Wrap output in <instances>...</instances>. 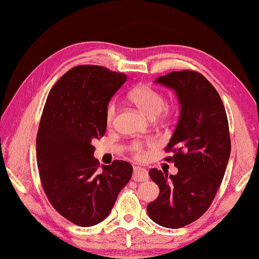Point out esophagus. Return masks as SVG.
Instances as JSON below:
<instances>
[{"label": "esophagus", "mask_w": 259, "mask_h": 259, "mask_svg": "<svg viewBox=\"0 0 259 259\" xmlns=\"http://www.w3.org/2000/svg\"><path fill=\"white\" fill-rule=\"evenodd\" d=\"M132 178L134 179L135 182H146V180L149 179L148 170L145 167L135 166L134 167V173H133Z\"/></svg>", "instance_id": "obj_1"}]
</instances>
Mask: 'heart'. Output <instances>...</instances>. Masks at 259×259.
I'll use <instances>...</instances> for the list:
<instances>
[{
    "label": "heart",
    "mask_w": 259,
    "mask_h": 259,
    "mask_svg": "<svg viewBox=\"0 0 259 259\" xmlns=\"http://www.w3.org/2000/svg\"><path fill=\"white\" fill-rule=\"evenodd\" d=\"M128 98L134 104L139 111L144 113L149 119H155L160 115L165 107V99L162 94L154 90L153 88L146 84L138 85L128 93ZM115 114V104L111 103L107 108L106 121L111 124ZM149 144L134 143L131 146V151L138 159H143L145 156V148Z\"/></svg>",
    "instance_id": "1"
}]
</instances>
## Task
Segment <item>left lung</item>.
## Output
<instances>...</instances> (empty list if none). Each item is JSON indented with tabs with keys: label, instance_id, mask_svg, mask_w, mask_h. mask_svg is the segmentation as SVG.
<instances>
[{
	"label": "left lung",
	"instance_id": "left-lung-1",
	"mask_svg": "<svg viewBox=\"0 0 259 259\" xmlns=\"http://www.w3.org/2000/svg\"><path fill=\"white\" fill-rule=\"evenodd\" d=\"M154 83L174 91L179 117L165 150L174 152L176 175L152 168L160 193L147 206L148 215L165 228L197 221L209 207L222 184L231 144L222 98L202 74L184 70L156 77Z\"/></svg>",
	"mask_w": 259,
	"mask_h": 259
}]
</instances>
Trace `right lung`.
<instances>
[{
  "label": "right lung",
  "instance_id": "right-lung-1",
  "mask_svg": "<svg viewBox=\"0 0 259 259\" xmlns=\"http://www.w3.org/2000/svg\"><path fill=\"white\" fill-rule=\"evenodd\" d=\"M126 75L99 66H77L53 86L36 136V161L54 208L71 223L92 227L110 213L133 173L128 162L101 165L94 139L103 137L109 101Z\"/></svg>",
  "mask_w": 259,
  "mask_h": 259
}]
</instances>
